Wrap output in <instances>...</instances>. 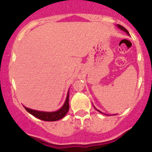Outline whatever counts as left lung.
Returning a JSON list of instances; mask_svg holds the SVG:
<instances>
[{"mask_svg":"<svg viewBox=\"0 0 152 152\" xmlns=\"http://www.w3.org/2000/svg\"><path fill=\"white\" fill-rule=\"evenodd\" d=\"M117 26H118V27L119 28V29H122V30H123V31H125V32H126V33H127V34H129V32H128V30H127V29H126V28L123 27V26H121V25H119V24H118ZM98 111H99V110H98ZM99 112H100V111H99ZM100 113H101V112H100Z\"/></svg>","mask_w":152,"mask_h":152,"instance_id":"8db88e82","label":"left lung"}]
</instances>
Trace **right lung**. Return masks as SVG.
<instances>
[{
	"label": "right lung",
	"mask_w": 152,
	"mask_h": 152,
	"mask_svg": "<svg viewBox=\"0 0 152 152\" xmlns=\"http://www.w3.org/2000/svg\"><path fill=\"white\" fill-rule=\"evenodd\" d=\"M24 108L26 109V110L28 113L32 114L35 117L41 119V120H43V121H57V120L62 119L69 110V94H68L66 100L64 102L62 107L56 112H42V111L31 110V109L25 107H24Z\"/></svg>",
	"instance_id": "1"
}]
</instances>
